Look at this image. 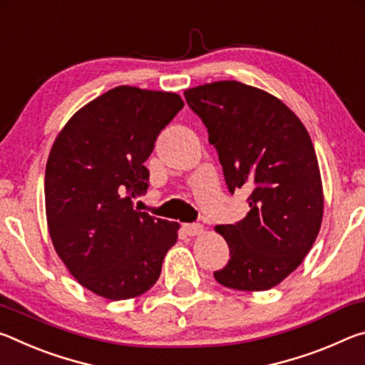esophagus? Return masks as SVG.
I'll return each mask as SVG.
<instances>
[{
	"label": "esophagus",
	"instance_id": "obj_1",
	"mask_svg": "<svg viewBox=\"0 0 365 365\" xmlns=\"http://www.w3.org/2000/svg\"><path fill=\"white\" fill-rule=\"evenodd\" d=\"M183 230L185 233L190 235V237H197V235L202 233L205 228H202L201 224H183Z\"/></svg>",
	"mask_w": 365,
	"mask_h": 365
}]
</instances>
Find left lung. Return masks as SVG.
I'll return each instance as SVG.
<instances>
[{"instance_id":"left-lung-1","label":"left lung","mask_w":365,"mask_h":365,"mask_svg":"<svg viewBox=\"0 0 365 365\" xmlns=\"http://www.w3.org/2000/svg\"><path fill=\"white\" fill-rule=\"evenodd\" d=\"M185 100L207 128L230 193L251 190L246 217L215 227L230 250L215 280L240 292L270 289L302 262L322 224L311 137L279 98L237 80L188 88Z\"/></svg>"}]
</instances>
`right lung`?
<instances>
[{
    "label": "right lung",
    "mask_w": 365,
    "mask_h": 365,
    "mask_svg": "<svg viewBox=\"0 0 365 365\" xmlns=\"http://www.w3.org/2000/svg\"><path fill=\"white\" fill-rule=\"evenodd\" d=\"M183 108L169 91L115 86L85 104L54 140L45 172L48 230L73 279L103 298L130 299L158 282L177 222L133 207L145 160Z\"/></svg>",
    "instance_id": "add662e5"
}]
</instances>
